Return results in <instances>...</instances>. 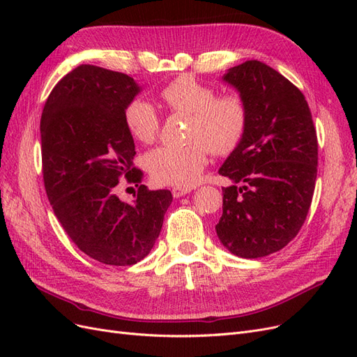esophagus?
I'll return each mask as SVG.
<instances>
[{
  "instance_id": "esophagus-1",
  "label": "esophagus",
  "mask_w": 357,
  "mask_h": 357,
  "mask_svg": "<svg viewBox=\"0 0 357 357\" xmlns=\"http://www.w3.org/2000/svg\"><path fill=\"white\" fill-rule=\"evenodd\" d=\"M190 189H183V188H172V197L174 198H180V197H185L186 193H189Z\"/></svg>"
}]
</instances>
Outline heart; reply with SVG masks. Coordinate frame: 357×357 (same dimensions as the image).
<instances>
[{
    "instance_id": "heart-1",
    "label": "heart",
    "mask_w": 357,
    "mask_h": 357,
    "mask_svg": "<svg viewBox=\"0 0 357 357\" xmlns=\"http://www.w3.org/2000/svg\"><path fill=\"white\" fill-rule=\"evenodd\" d=\"M172 112L190 114L185 146H159L144 158V165L159 185L192 188L201 178L208 162L215 156L232 153L240 146L247 128V107L238 93L218 96V89L192 75H180L160 91ZM125 126L137 142L153 143L160 129L155 105L146 98L129 101L123 112Z\"/></svg>"
}]
</instances>
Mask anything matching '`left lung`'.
<instances>
[{
  "label": "left lung",
  "mask_w": 357,
  "mask_h": 357,
  "mask_svg": "<svg viewBox=\"0 0 357 357\" xmlns=\"http://www.w3.org/2000/svg\"><path fill=\"white\" fill-rule=\"evenodd\" d=\"M222 79L240 92L248 119L240 146L219 169L234 185L222 189L215 232L231 253L264 257L287 245L307 219L317 177L316 128L305 96L266 63L245 61Z\"/></svg>",
  "instance_id": "obj_1"
}]
</instances>
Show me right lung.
Wrapping results in <instances>:
<instances>
[{"instance_id":"1","label":"right lung","mask_w":357,"mask_h":357,"mask_svg":"<svg viewBox=\"0 0 357 357\" xmlns=\"http://www.w3.org/2000/svg\"><path fill=\"white\" fill-rule=\"evenodd\" d=\"M138 92L128 74L80 66L56 83L41 114L43 180L53 213L71 241L105 265L144 259L172 201L169 190L142 185L134 167L123 112ZM122 176L139 188L131 204L115 195Z\"/></svg>"}]
</instances>
